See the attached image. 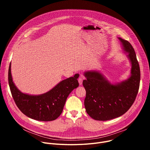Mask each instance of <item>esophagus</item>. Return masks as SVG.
I'll return each mask as SVG.
<instances>
[{"label":"esophagus","mask_w":150,"mask_h":150,"mask_svg":"<svg viewBox=\"0 0 150 150\" xmlns=\"http://www.w3.org/2000/svg\"><path fill=\"white\" fill-rule=\"evenodd\" d=\"M82 78H83V75L81 74L80 76L78 78V82H79V85H82Z\"/></svg>","instance_id":"obj_1"}]
</instances>
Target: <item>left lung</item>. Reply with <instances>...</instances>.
Masks as SVG:
<instances>
[{
  "mask_svg": "<svg viewBox=\"0 0 150 150\" xmlns=\"http://www.w3.org/2000/svg\"><path fill=\"white\" fill-rule=\"evenodd\" d=\"M131 62V75L119 83L111 84L96 71L85 72L82 82L86 90L84 105L88 115L96 120L118 117L130 109L137 96L140 83V68L135 50L130 42L119 38Z\"/></svg>",
  "mask_w": 150,
  "mask_h": 150,
  "instance_id": "8db88e82",
  "label": "left lung"
}]
</instances>
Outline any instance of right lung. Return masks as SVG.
Instances as JSON below:
<instances>
[{
	"instance_id": "right-lung-1",
	"label": "right lung",
	"mask_w": 150,
	"mask_h": 150,
	"mask_svg": "<svg viewBox=\"0 0 150 150\" xmlns=\"http://www.w3.org/2000/svg\"><path fill=\"white\" fill-rule=\"evenodd\" d=\"M79 74L64 79L49 92L40 96H31L19 91L13 82L11 63L8 82L11 92L18 109L27 116L39 121H52L62 113L67 97L79 86Z\"/></svg>"
}]
</instances>
